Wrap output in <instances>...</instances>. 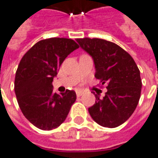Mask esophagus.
Wrapping results in <instances>:
<instances>
[{
  "instance_id": "34e87169",
  "label": "esophagus",
  "mask_w": 158,
  "mask_h": 158,
  "mask_svg": "<svg viewBox=\"0 0 158 158\" xmlns=\"http://www.w3.org/2000/svg\"><path fill=\"white\" fill-rule=\"evenodd\" d=\"M76 94H77L78 97H79V96H81L82 94H83V92H82V91H80V90H78V91H76Z\"/></svg>"
}]
</instances>
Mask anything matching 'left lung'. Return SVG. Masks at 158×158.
I'll list each match as a JSON object with an SVG mask.
<instances>
[{
    "mask_svg": "<svg viewBox=\"0 0 158 158\" xmlns=\"http://www.w3.org/2000/svg\"><path fill=\"white\" fill-rule=\"evenodd\" d=\"M85 52L94 59L95 78L107 84V92L88 108L90 115L99 125L116 128L124 123L136 108L142 90L140 71L128 52L116 44L100 38H79Z\"/></svg>",
    "mask_w": 158,
    "mask_h": 158,
    "instance_id": "8db88e82",
    "label": "left lung"
}]
</instances>
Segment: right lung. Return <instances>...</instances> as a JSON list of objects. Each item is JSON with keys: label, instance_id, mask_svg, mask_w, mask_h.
I'll return each instance as SVG.
<instances>
[{"label": "right lung", "instance_id": "obj_1", "mask_svg": "<svg viewBox=\"0 0 158 158\" xmlns=\"http://www.w3.org/2000/svg\"><path fill=\"white\" fill-rule=\"evenodd\" d=\"M73 39L52 37L37 42L20 61L15 78L17 102L28 121L36 128L52 130L60 126L76 101V93L57 94L52 81L64 60L79 48Z\"/></svg>", "mask_w": 158, "mask_h": 158}]
</instances>
